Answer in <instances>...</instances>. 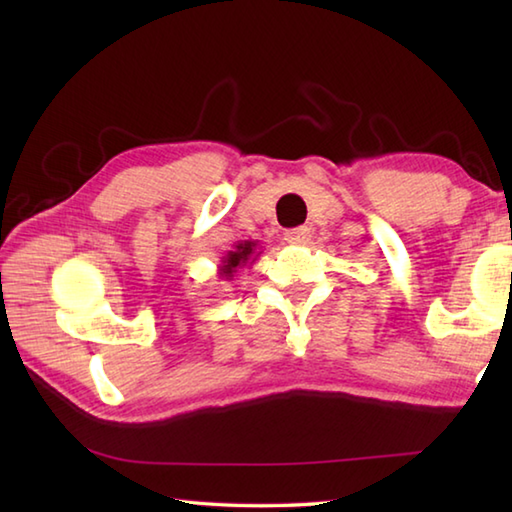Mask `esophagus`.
<instances>
[{"label":"esophagus","mask_w":512,"mask_h":512,"mask_svg":"<svg viewBox=\"0 0 512 512\" xmlns=\"http://www.w3.org/2000/svg\"><path fill=\"white\" fill-rule=\"evenodd\" d=\"M284 239L288 244H295V246H301L306 244L310 239V228L306 226H297V228H290V231L284 233Z\"/></svg>","instance_id":"esophagus-1"}]
</instances>
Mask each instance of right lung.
<instances>
[{
    "label": "right lung",
    "instance_id": "add662e5",
    "mask_svg": "<svg viewBox=\"0 0 512 512\" xmlns=\"http://www.w3.org/2000/svg\"><path fill=\"white\" fill-rule=\"evenodd\" d=\"M257 242L253 239H244V242L233 244V250H226V255L220 259V266H217V277L224 281H231L239 268L253 266L257 257L262 255V250H257Z\"/></svg>",
    "mask_w": 512,
    "mask_h": 512
}]
</instances>
